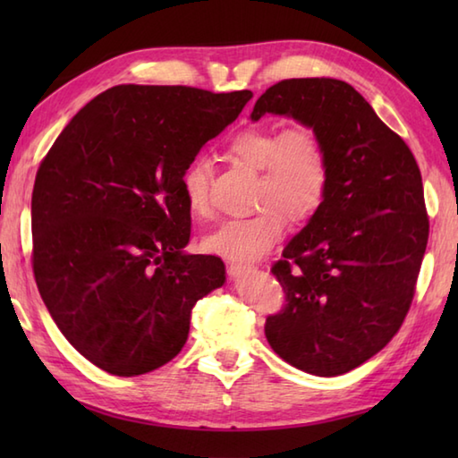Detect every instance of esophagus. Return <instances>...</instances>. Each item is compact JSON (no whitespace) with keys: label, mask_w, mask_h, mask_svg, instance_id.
Here are the masks:
<instances>
[{"label":"esophagus","mask_w":458,"mask_h":458,"mask_svg":"<svg viewBox=\"0 0 458 458\" xmlns=\"http://www.w3.org/2000/svg\"><path fill=\"white\" fill-rule=\"evenodd\" d=\"M246 271H250L248 266H242V264H230V266H228V274H230V277H234V279L244 276Z\"/></svg>","instance_id":"obj_1"}]
</instances>
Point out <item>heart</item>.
<instances>
[{"label": "heart", "mask_w": 458, "mask_h": 458, "mask_svg": "<svg viewBox=\"0 0 458 458\" xmlns=\"http://www.w3.org/2000/svg\"><path fill=\"white\" fill-rule=\"evenodd\" d=\"M228 153L240 165L259 171L256 202L261 208L254 216L234 218L204 236L202 248L230 261H256L269 254L285 234L289 220H309L323 204L328 191V157L318 135L305 128L277 131L250 128L236 133ZM210 163L194 159L182 173L181 189L194 216H207Z\"/></svg>", "instance_id": "obj_1"}]
</instances>
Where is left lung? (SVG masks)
Returning a JSON list of instances; mask_svg holds the SVG:
<instances>
[{"mask_svg":"<svg viewBox=\"0 0 458 458\" xmlns=\"http://www.w3.org/2000/svg\"><path fill=\"white\" fill-rule=\"evenodd\" d=\"M284 115L313 130L328 157V191L271 267L287 305L266 320L274 352L307 374H346L400 330L429 238L421 173L400 135L352 86L281 81L251 122Z\"/></svg>","mask_w":458,"mask_h":458,"instance_id":"8db88e82","label":"left lung"}]
</instances>
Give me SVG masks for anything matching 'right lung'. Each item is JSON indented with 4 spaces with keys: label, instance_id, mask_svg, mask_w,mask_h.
I'll use <instances>...</instances> for the list:
<instances>
[{
    "label": "right lung",
    "instance_id": "right-lung-1",
    "mask_svg": "<svg viewBox=\"0 0 458 458\" xmlns=\"http://www.w3.org/2000/svg\"><path fill=\"white\" fill-rule=\"evenodd\" d=\"M250 90L114 86L66 123L37 171L33 271L64 338L114 376L167 364L199 299L226 281L216 256L187 254L181 179Z\"/></svg>",
    "mask_w": 458,
    "mask_h": 458
}]
</instances>
